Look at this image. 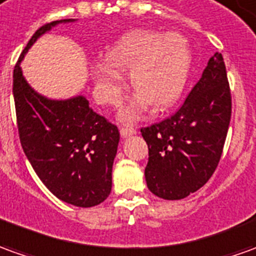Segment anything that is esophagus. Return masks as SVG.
Returning a JSON list of instances; mask_svg holds the SVG:
<instances>
[{
	"instance_id": "esophagus-1",
	"label": "esophagus",
	"mask_w": 256,
	"mask_h": 256,
	"mask_svg": "<svg viewBox=\"0 0 256 256\" xmlns=\"http://www.w3.org/2000/svg\"><path fill=\"white\" fill-rule=\"evenodd\" d=\"M120 134H121L122 138H126V136H131L134 134H136V130L134 126H121Z\"/></svg>"
}]
</instances>
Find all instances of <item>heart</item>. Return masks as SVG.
I'll list each match as a JSON object with an SVG mask.
<instances>
[{
  "mask_svg": "<svg viewBox=\"0 0 256 256\" xmlns=\"http://www.w3.org/2000/svg\"><path fill=\"white\" fill-rule=\"evenodd\" d=\"M190 44L178 33L134 30L111 46L106 62L92 65L94 98L106 106L121 103L125 89L121 72H130L136 94L120 112L124 121H135L150 103L154 108L172 106L190 79Z\"/></svg>",
  "mask_w": 256,
  "mask_h": 256,
  "instance_id": "1",
  "label": "heart"
}]
</instances>
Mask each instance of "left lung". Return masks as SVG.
<instances>
[{"label":"left lung","instance_id":"1","mask_svg":"<svg viewBox=\"0 0 256 256\" xmlns=\"http://www.w3.org/2000/svg\"><path fill=\"white\" fill-rule=\"evenodd\" d=\"M232 118V93L223 56L216 52L185 98L160 122L140 128L148 144V188L177 200L198 191L219 164Z\"/></svg>","mask_w":256,"mask_h":256}]
</instances>
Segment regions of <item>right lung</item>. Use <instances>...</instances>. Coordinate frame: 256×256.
<instances>
[{
    "mask_svg": "<svg viewBox=\"0 0 256 256\" xmlns=\"http://www.w3.org/2000/svg\"><path fill=\"white\" fill-rule=\"evenodd\" d=\"M43 24L32 36L14 70V100L20 145L33 170L58 199L92 208L111 192L117 154V125L92 110L84 96L50 100L26 82L20 61L38 37L58 24Z\"/></svg>",
    "mask_w": 256,
    "mask_h": 256,
    "instance_id": "right-lung-1",
    "label": "right lung"
}]
</instances>
